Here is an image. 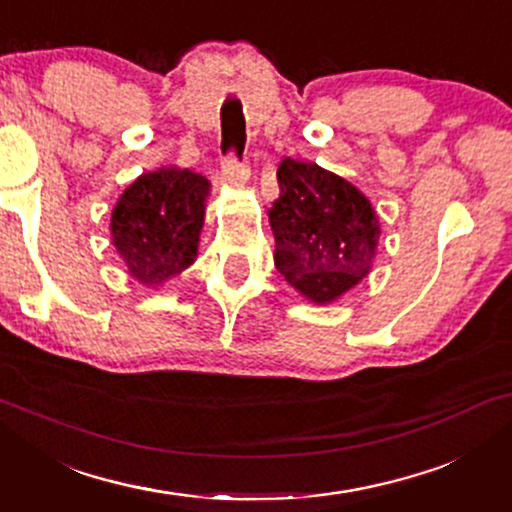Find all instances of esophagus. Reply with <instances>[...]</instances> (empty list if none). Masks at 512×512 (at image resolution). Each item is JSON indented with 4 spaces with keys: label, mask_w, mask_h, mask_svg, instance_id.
Segmentation results:
<instances>
[{
    "label": "esophagus",
    "mask_w": 512,
    "mask_h": 512,
    "mask_svg": "<svg viewBox=\"0 0 512 512\" xmlns=\"http://www.w3.org/2000/svg\"><path fill=\"white\" fill-rule=\"evenodd\" d=\"M221 170H223V177H226L228 181H233V184H244V181L249 179V167L244 165V160L237 158L233 151L223 158Z\"/></svg>",
    "instance_id": "1"
}]
</instances>
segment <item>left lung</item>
Returning <instances> with one entry per match:
<instances>
[{
	"label": "left lung",
	"instance_id": "obj_1",
	"mask_svg": "<svg viewBox=\"0 0 512 512\" xmlns=\"http://www.w3.org/2000/svg\"><path fill=\"white\" fill-rule=\"evenodd\" d=\"M268 212L275 263L312 303H331L370 272L380 223L359 188L317 163L284 158Z\"/></svg>",
	"mask_w": 512,
	"mask_h": 512
}]
</instances>
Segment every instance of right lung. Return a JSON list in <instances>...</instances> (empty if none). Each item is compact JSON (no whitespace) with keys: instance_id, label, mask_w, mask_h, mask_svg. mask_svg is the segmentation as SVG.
Wrapping results in <instances>:
<instances>
[{"instance_id":"1","label":"right lung","mask_w":512,"mask_h":512,"mask_svg":"<svg viewBox=\"0 0 512 512\" xmlns=\"http://www.w3.org/2000/svg\"><path fill=\"white\" fill-rule=\"evenodd\" d=\"M209 181L191 170L146 172L111 214L114 247L144 286L163 284L195 261Z\"/></svg>"}]
</instances>
